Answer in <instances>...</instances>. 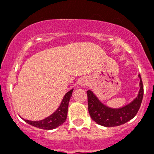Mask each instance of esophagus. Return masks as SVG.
<instances>
[{"mask_svg":"<svg viewBox=\"0 0 154 154\" xmlns=\"http://www.w3.org/2000/svg\"><path fill=\"white\" fill-rule=\"evenodd\" d=\"M79 83L80 86L83 87V86H85V85H88L89 82H88V80H87L86 79L83 78V79H81L79 80Z\"/></svg>","mask_w":154,"mask_h":154,"instance_id":"34e87169","label":"esophagus"}]
</instances>
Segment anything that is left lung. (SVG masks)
I'll return each instance as SVG.
<instances>
[{"mask_svg":"<svg viewBox=\"0 0 154 154\" xmlns=\"http://www.w3.org/2000/svg\"><path fill=\"white\" fill-rule=\"evenodd\" d=\"M140 91L137 98L124 106L118 109L110 108L102 103L91 90L87 91L88 109L92 120L98 124L106 127L120 126L127 123L137 115L141 106L143 96V86L140 75H139Z\"/></svg>","mask_w":154,"mask_h":154,"instance_id":"1","label":"left lung"}]
</instances>
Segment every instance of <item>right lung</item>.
I'll list each match as a JSON object with an SVG mask.
<instances>
[{
	"label": "right lung",
	"mask_w": 154,
	"mask_h": 154,
	"mask_svg": "<svg viewBox=\"0 0 154 154\" xmlns=\"http://www.w3.org/2000/svg\"><path fill=\"white\" fill-rule=\"evenodd\" d=\"M73 89L65 94L60 106L57 109L55 112H53L51 115L48 116L47 118L39 121H31L28 119H24L26 123L35 127L42 129V130H53L58 126H61L62 123L66 120L68 113V107H69V103L70 98L72 95Z\"/></svg>",
	"instance_id": "right-lung-1"
}]
</instances>
